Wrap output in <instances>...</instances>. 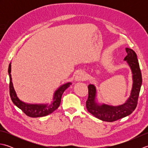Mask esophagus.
<instances>
[{
	"instance_id": "esophagus-1",
	"label": "esophagus",
	"mask_w": 148,
	"mask_h": 148,
	"mask_svg": "<svg viewBox=\"0 0 148 148\" xmlns=\"http://www.w3.org/2000/svg\"><path fill=\"white\" fill-rule=\"evenodd\" d=\"M86 79V76L85 74L83 72H79L76 74V77H75V81H84Z\"/></svg>"
}]
</instances>
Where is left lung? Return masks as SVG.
Wrapping results in <instances>:
<instances>
[{"mask_svg":"<svg viewBox=\"0 0 148 148\" xmlns=\"http://www.w3.org/2000/svg\"><path fill=\"white\" fill-rule=\"evenodd\" d=\"M127 55L124 58L129 65L132 74V88L130 95L127 101L121 105L113 106L98 103L97 100V89L94 84H89L88 97L86 102L88 111L100 120L112 122L130 115L137 105L138 97L142 84V75L136 52L126 48Z\"/></svg>","mask_w":148,"mask_h":148,"instance_id":"left-lung-1","label":"left lung"}]
</instances>
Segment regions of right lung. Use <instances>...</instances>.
Here are the masks:
<instances>
[{
	"mask_svg": "<svg viewBox=\"0 0 148 148\" xmlns=\"http://www.w3.org/2000/svg\"><path fill=\"white\" fill-rule=\"evenodd\" d=\"M11 63L9 64L8 68V74L9 76V93L14 104L20 109L27 116L32 118L42 117L51 114L57 109L61 102V99L64 91L70 86L71 83H67L60 86L55 91L53 95V101L51 103H28L21 101L18 98L16 93L14 89L11 78Z\"/></svg>",
	"mask_w": 148,
	"mask_h": 148,
	"instance_id": "1",
	"label": "right lung"
}]
</instances>
